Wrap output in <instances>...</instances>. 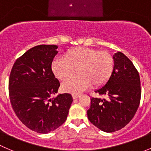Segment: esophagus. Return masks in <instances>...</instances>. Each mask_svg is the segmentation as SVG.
<instances>
[{
	"mask_svg": "<svg viewBox=\"0 0 151 151\" xmlns=\"http://www.w3.org/2000/svg\"><path fill=\"white\" fill-rule=\"evenodd\" d=\"M72 96H73V98L74 99H78V97H79V94H78V93H73V94L72 95Z\"/></svg>",
	"mask_w": 151,
	"mask_h": 151,
	"instance_id": "obj_1",
	"label": "esophagus"
}]
</instances>
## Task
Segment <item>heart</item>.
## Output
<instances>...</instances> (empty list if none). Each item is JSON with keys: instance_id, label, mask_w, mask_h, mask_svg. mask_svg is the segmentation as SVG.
I'll return each mask as SVG.
<instances>
[{"instance_id": "1", "label": "heart", "mask_w": 151, "mask_h": 151, "mask_svg": "<svg viewBox=\"0 0 151 151\" xmlns=\"http://www.w3.org/2000/svg\"><path fill=\"white\" fill-rule=\"evenodd\" d=\"M113 67L114 61L110 53L86 47L72 49L64 58H56L52 64L53 73L61 80L73 76L77 70L78 75L62 84L64 91L74 93L82 91L90 84L93 87L103 86L111 76Z\"/></svg>"}]
</instances>
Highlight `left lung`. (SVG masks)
<instances>
[{
  "mask_svg": "<svg viewBox=\"0 0 151 151\" xmlns=\"http://www.w3.org/2000/svg\"><path fill=\"white\" fill-rule=\"evenodd\" d=\"M114 67L104 87L96 90L106 99L91 98L87 117L90 122L107 133L125 127L137 111L141 99L140 78L132 61L121 52L113 55Z\"/></svg>",
  "mask_w": 151,
  "mask_h": 151,
  "instance_id": "obj_1",
  "label": "left lung"
}]
</instances>
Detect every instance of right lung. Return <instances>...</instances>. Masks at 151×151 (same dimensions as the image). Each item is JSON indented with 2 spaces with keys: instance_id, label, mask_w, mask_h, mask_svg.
Here are the masks:
<instances>
[{
  "instance_id": "1",
  "label": "right lung",
  "mask_w": 151,
  "mask_h": 151,
  "mask_svg": "<svg viewBox=\"0 0 151 151\" xmlns=\"http://www.w3.org/2000/svg\"><path fill=\"white\" fill-rule=\"evenodd\" d=\"M58 46L38 45L15 61L9 80V94L14 112L30 130L48 133L66 121L73 97L58 95L59 81L52 70Z\"/></svg>"
}]
</instances>
